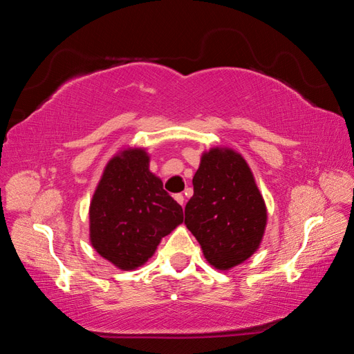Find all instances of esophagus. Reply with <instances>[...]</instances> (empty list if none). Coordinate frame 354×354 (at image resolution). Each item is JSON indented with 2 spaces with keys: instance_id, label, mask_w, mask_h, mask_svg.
<instances>
[{
  "instance_id": "obj_1",
  "label": "esophagus",
  "mask_w": 354,
  "mask_h": 354,
  "mask_svg": "<svg viewBox=\"0 0 354 354\" xmlns=\"http://www.w3.org/2000/svg\"><path fill=\"white\" fill-rule=\"evenodd\" d=\"M175 200L179 203V205L184 206V195L183 194H176L175 195Z\"/></svg>"
}]
</instances>
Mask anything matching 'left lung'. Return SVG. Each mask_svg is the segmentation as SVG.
Masks as SVG:
<instances>
[{
	"label": "left lung",
	"instance_id": "8db88e82",
	"mask_svg": "<svg viewBox=\"0 0 354 354\" xmlns=\"http://www.w3.org/2000/svg\"><path fill=\"white\" fill-rule=\"evenodd\" d=\"M192 183L184 223L206 261L217 270L247 261L259 248L267 225L266 203L247 160L231 148H211L203 153Z\"/></svg>",
	"mask_w": 354,
	"mask_h": 354
}]
</instances>
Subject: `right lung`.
Listing matches in <instances>:
<instances>
[{"mask_svg": "<svg viewBox=\"0 0 354 354\" xmlns=\"http://www.w3.org/2000/svg\"><path fill=\"white\" fill-rule=\"evenodd\" d=\"M91 243L120 270H134L162 237L183 223V207L149 171L143 148H128L107 162L91 201Z\"/></svg>", "mask_w": 354, "mask_h": 354, "instance_id": "right-lung-1", "label": "right lung"}]
</instances>
